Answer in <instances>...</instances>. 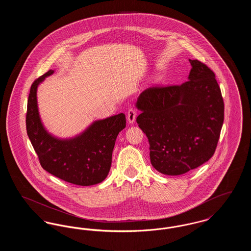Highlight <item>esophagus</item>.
Listing matches in <instances>:
<instances>
[{
	"instance_id": "1",
	"label": "esophagus",
	"mask_w": 251,
	"mask_h": 251,
	"mask_svg": "<svg viewBox=\"0 0 251 251\" xmlns=\"http://www.w3.org/2000/svg\"><path fill=\"white\" fill-rule=\"evenodd\" d=\"M135 118H136V112H135V110L132 109V108L129 109V111H128V113H127V119H128L129 123L132 124V123L134 122V120H135Z\"/></svg>"
}]
</instances>
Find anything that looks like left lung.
<instances>
[{
    "instance_id": "left-lung-1",
    "label": "left lung",
    "mask_w": 251,
    "mask_h": 251,
    "mask_svg": "<svg viewBox=\"0 0 251 251\" xmlns=\"http://www.w3.org/2000/svg\"><path fill=\"white\" fill-rule=\"evenodd\" d=\"M188 81L150 87L139 95L136 118L150 143L152 167L178 176L201 166L215 153L224 121V102L215 75L189 59Z\"/></svg>"
}]
</instances>
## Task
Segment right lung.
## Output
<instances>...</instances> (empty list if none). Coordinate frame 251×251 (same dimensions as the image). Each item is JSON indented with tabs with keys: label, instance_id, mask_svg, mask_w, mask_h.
I'll return each instance as SVG.
<instances>
[{
	"label": "right lung",
	"instance_id": "obj_1",
	"mask_svg": "<svg viewBox=\"0 0 251 251\" xmlns=\"http://www.w3.org/2000/svg\"><path fill=\"white\" fill-rule=\"evenodd\" d=\"M54 71L50 70L33 83L27 103L26 130L41 167L51 175L76 185L89 186L107 177L112 153L120 131L126 127L123 113L95 120L84 131L59 138L44 127L37 106V87Z\"/></svg>",
	"mask_w": 251,
	"mask_h": 251
}]
</instances>
